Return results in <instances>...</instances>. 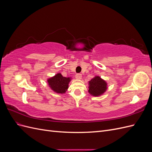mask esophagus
<instances>
[{
	"instance_id": "1",
	"label": "esophagus",
	"mask_w": 152,
	"mask_h": 152,
	"mask_svg": "<svg viewBox=\"0 0 152 152\" xmlns=\"http://www.w3.org/2000/svg\"><path fill=\"white\" fill-rule=\"evenodd\" d=\"M75 78L78 80H80L82 79V75L80 74V73H78V74L75 75Z\"/></svg>"
}]
</instances>
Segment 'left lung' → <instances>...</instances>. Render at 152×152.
<instances>
[{"instance_id":"1","label":"left lung","mask_w":152,"mask_h":152,"mask_svg":"<svg viewBox=\"0 0 152 152\" xmlns=\"http://www.w3.org/2000/svg\"><path fill=\"white\" fill-rule=\"evenodd\" d=\"M107 83L99 76H95L89 82V93L93 96H99L107 90Z\"/></svg>"}]
</instances>
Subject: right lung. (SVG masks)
I'll list each match as a JSON object with an SVG mask.
<instances>
[{
	"label": "right lung",
	"instance_id": "1",
	"mask_svg": "<svg viewBox=\"0 0 152 152\" xmlns=\"http://www.w3.org/2000/svg\"><path fill=\"white\" fill-rule=\"evenodd\" d=\"M71 77H63L61 73H58L54 76L49 78L48 83L50 88L56 93L64 94L68 89Z\"/></svg>",
	"mask_w": 152,
	"mask_h": 152
}]
</instances>
